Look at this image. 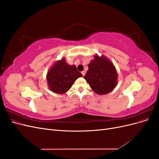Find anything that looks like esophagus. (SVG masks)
I'll return each instance as SVG.
<instances>
[{
  "mask_svg": "<svg viewBox=\"0 0 159 159\" xmlns=\"http://www.w3.org/2000/svg\"><path fill=\"white\" fill-rule=\"evenodd\" d=\"M85 73H86V71H81V74H82V75H83L84 76L85 75Z\"/></svg>",
  "mask_w": 159,
  "mask_h": 159,
  "instance_id": "34e87169",
  "label": "esophagus"
}]
</instances>
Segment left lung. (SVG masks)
<instances>
[{"label": "left lung", "instance_id": "8db88e82", "mask_svg": "<svg viewBox=\"0 0 159 159\" xmlns=\"http://www.w3.org/2000/svg\"><path fill=\"white\" fill-rule=\"evenodd\" d=\"M88 68L84 78L95 93L107 94L117 86L118 75L116 68L107 57L94 55V59L91 60Z\"/></svg>", "mask_w": 159, "mask_h": 159}]
</instances>
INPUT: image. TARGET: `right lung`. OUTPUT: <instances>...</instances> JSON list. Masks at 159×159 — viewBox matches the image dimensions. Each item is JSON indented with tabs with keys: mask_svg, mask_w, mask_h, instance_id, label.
Returning a JSON list of instances; mask_svg holds the SVG:
<instances>
[{
	"mask_svg": "<svg viewBox=\"0 0 159 159\" xmlns=\"http://www.w3.org/2000/svg\"><path fill=\"white\" fill-rule=\"evenodd\" d=\"M82 76L75 65H69L64 57H62L50 68L46 80L50 91L57 94H63L71 88L77 79Z\"/></svg>",
	"mask_w": 159,
	"mask_h": 159,
	"instance_id": "add662e5",
	"label": "right lung"
}]
</instances>
